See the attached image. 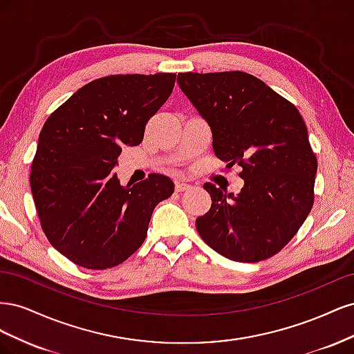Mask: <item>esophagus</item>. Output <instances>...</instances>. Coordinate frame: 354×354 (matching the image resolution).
I'll return each instance as SVG.
<instances>
[{
	"label": "esophagus",
	"instance_id": "34e87169",
	"mask_svg": "<svg viewBox=\"0 0 354 354\" xmlns=\"http://www.w3.org/2000/svg\"><path fill=\"white\" fill-rule=\"evenodd\" d=\"M189 189H190V185L183 183V181H176V192H185Z\"/></svg>",
	"mask_w": 354,
	"mask_h": 354
}]
</instances>
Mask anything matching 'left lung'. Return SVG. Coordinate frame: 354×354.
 Instances as JSON below:
<instances>
[{
  "label": "left lung",
  "instance_id": "8db88e82",
  "mask_svg": "<svg viewBox=\"0 0 354 354\" xmlns=\"http://www.w3.org/2000/svg\"><path fill=\"white\" fill-rule=\"evenodd\" d=\"M177 82L212 133L227 168L242 167L238 195L205 183L211 208L196 229L214 251L257 263L279 252L312 211L317 159L295 106L252 75L178 73Z\"/></svg>",
  "mask_w": 354,
  "mask_h": 354
}]
</instances>
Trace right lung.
I'll list each match as a JSON object with an SVG mask.
<instances>
[{"mask_svg": "<svg viewBox=\"0 0 354 354\" xmlns=\"http://www.w3.org/2000/svg\"><path fill=\"white\" fill-rule=\"evenodd\" d=\"M176 73L109 75L84 85L39 133L30 190L47 239L85 269H111L146 239L174 183L151 174L133 187L112 173L122 146L140 145L147 121L173 93Z\"/></svg>", "mask_w": 354, "mask_h": 354, "instance_id": "obj_1", "label": "right lung"}]
</instances>
